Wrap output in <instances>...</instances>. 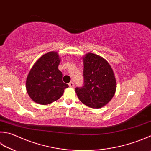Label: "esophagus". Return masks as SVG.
<instances>
[{"label":"esophagus","instance_id":"obj_1","mask_svg":"<svg viewBox=\"0 0 151 151\" xmlns=\"http://www.w3.org/2000/svg\"><path fill=\"white\" fill-rule=\"evenodd\" d=\"M69 86L70 87H74V83H73V82H70V83H69Z\"/></svg>","mask_w":151,"mask_h":151}]
</instances>
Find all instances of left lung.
Returning a JSON list of instances; mask_svg holds the SVG:
<instances>
[{"mask_svg":"<svg viewBox=\"0 0 151 151\" xmlns=\"http://www.w3.org/2000/svg\"><path fill=\"white\" fill-rule=\"evenodd\" d=\"M84 85L76 87L80 101L92 109L107 104L116 90V81L112 67L104 58L89 52L83 57Z\"/></svg>","mask_w":151,"mask_h":151,"instance_id":"8db88e82","label":"left lung"}]
</instances>
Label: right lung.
Instances as JSON below:
<instances>
[{
	"mask_svg": "<svg viewBox=\"0 0 151 151\" xmlns=\"http://www.w3.org/2000/svg\"><path fill=\"white\" fill-rule=\"evenodd\" d=\"M60 58L55 51L45 54L31 68L26 79V90L36 103L46 105L57 101L68 85L62 81L58 70Z\"/></svg>",
	"mask_w": 151,
	"mask_h": 151,
	"instance_id": "1",
	"label": "right lung"
}]
</instances>
